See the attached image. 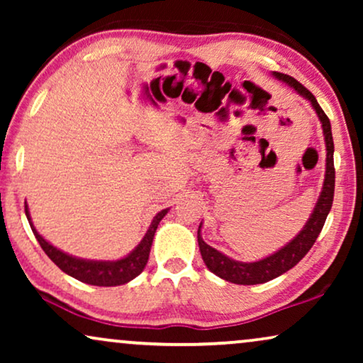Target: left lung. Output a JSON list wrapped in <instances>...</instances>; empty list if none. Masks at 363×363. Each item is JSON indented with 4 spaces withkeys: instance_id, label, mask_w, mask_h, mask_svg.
I'll use <instances>...</instances> for the list:
<instances>
[{
    "instance_id": "8db88e82",
    "label": "left lung",
    "mask_w": 363,
    "mask_h": 363,
    "mask_svg": "<svg viewBox=\"0 0 363 363\" xmlns=\"http://www.w3.org/2000/svg\"><path fill=\"white\" fill-rule=\"evenodd\" d=\"M272 76L279 81L286 82L287 86H291L297 94H301L302 97H306L307 101L312 104L314 111L319 117L322 123V130H324V140H325V150H327V158H325V177H324V185H322V191L319 195V200L315 203L314 211L304 228L299 231L294 240L287 242L284 247H281L279 251H276L274 255L264 257V259L255 261V262H241L235 261L231 257H228L220 252L215 247L206 245L203 241L200 235L201 225L198 228V246H200V252L203 261L208 269H210L213 274H216L221 279L235 282V284H242V286H251V284H262V282H267L274 277L284 274L289 269H292L297 262H299L302 257H304L314 242L317 236L320 235L322 228H324V223L327 220V215H329L332 201H334V188H335V168H334V138H332V128H330V121L329 117L325 116V112L322 111L319 104H317L315 97L307 91V89L302 86L301 82H297L294 77L287 76V74L282 72H272Z\"/></svg>"
}]
</instances>
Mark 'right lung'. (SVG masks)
I'll return each mask as SVG.
<instances>
[{
    "label": "right lung",
    "instance_id": "right-lung-1",
    "mask_svg": "<svg viewBox=\"0 0 363 363\" xmlns=\"http://www.w3.org/2000/svg\"><path fill=\"white\" fill-rule=\"evenodd\" d=\"M24 211H26L28 221L31 225V230L36 236L39 245H41L43 251L46 252L54 264H56L59 269L66 272V274L76 277L77 281L86 282V284L91 286H121L125 284V282L132 281L133 277H137L140 272L145 269V264L148 261V255H150V247L153 242V236H155V231L158 225H160L162 218L168 213L167 210H162L157 213L155 218H153L150 228H148L143 240L138 242V246L133 250L130 255L117 261H91V259H81V257L71 256L67 252H64L57 247L44 240V238L36 231V228L33 226L31 216H29L28 205L24 206Z\"/></svg>",
    "mask_w": 363,
    "mask_h": 363
}]
</instances>
